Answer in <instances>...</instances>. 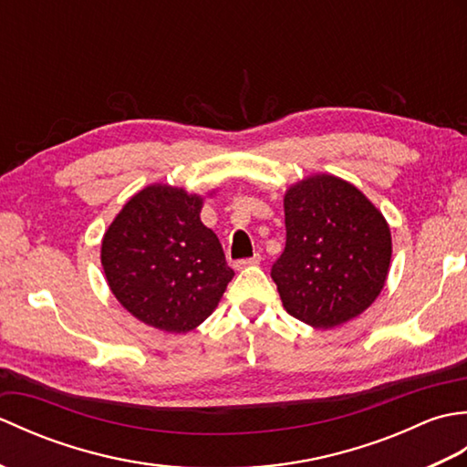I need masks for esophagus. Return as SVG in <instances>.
Instances as JSON below:
<instances>
[{"label":"esophagus","instance_id":"obj_1","mask_svg":"<svg viewBox=\"0 0 467 467\" xmlns=\"http://www.w3.org/2000/svg\"><path fill=\"white\" fill-rule=\"evenodd\" d=\"M261 261H263V256L261 254H254V256H251V259L236 261L234 263V269H246V266H256V265H261Z\"/></svg>","mask_w":467,"mask_h":467}]
</instances>
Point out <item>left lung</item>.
Listing matches in <instances>:
<instances>
[{"mask_svg":"<svg viewBox=\"0 0 467 467\" xmlns=\"http://www.w3.org/2000/svg\"><path fill=\"white\" fill-rule=\"evenodd\" d=\"M286 244L271 276L283 306L315 329L361 315L387 281L391 231L351 182L313 174L285 192Z\"/></svg>","mask_w":467,"mask_h":467,"instance_id":"8db88e82","label":"left lung"}]
</instances>
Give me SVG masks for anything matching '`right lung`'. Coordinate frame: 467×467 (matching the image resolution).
<instances>
[{"instance_id": "add662e5", "label": "right lung", "mask_w": 467, "mask_h": 467, "mask_svg": "<svg viewBox=\"0 0 467 467\" xmlns=\"http://www.w3.org/2000/svg\"><path fill=\"white\" fill-rule=\"evenodd\" d=\"M202 201L184 188L150 184L104 233L108 286L128 313L154 329H196L234 276L216 234L201 221Z\"/></svg>"}]
</instances>
